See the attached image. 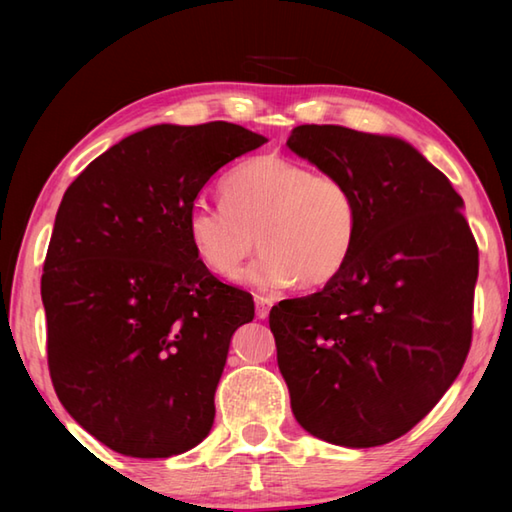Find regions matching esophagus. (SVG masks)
<instances>
[{
    "label": "esophagus",
    "instance_id": "esophagus-1",
    "mask_svg": "<svg viewBox=\"0 0 512 512\" xmlns=\"http://www.w3.org/2000/svg\"><path fill=\"white\" fill-rule=\"evenodd\" d=\"M273 303H275V299H270V297H255L257 317L259 319H266L268 314H270V308H273Z\"/></svg>",
    "mask_w": 512,
    "mask_h": 512
}]
</instances>
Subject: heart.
<instances>
[{
	"instance_id": "1",
	"label": "heart",
	"mask_w": 512,
	"mask_h": 512,
	"mask_svg": "<svg viewBox=\"0 0 512 512\" xmlns=\"http://www.w3.org/2000/svg\"><path fill=\"white\" fill-rule=\"evenodd\" d=\"M220 193L224 204H195L187 222L193 253L209 273L237 279L257 242L266 253L244 279L264 292L297 281L325 286L350 264L361 209L341 178L264 154L228 171Z\"/></svg>"
}]
</instances>
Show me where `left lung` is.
<instances>
[{"label":"left lung","instance_id":"8db88e82","mask_svg":"<svg viewBox=\"0 0 512 512\" xmlns=\"http://www.w3.org/2000/svg\"><path fill=\"white\" fill-rule=\"evenodd\" d=\"M356 195L343 273L270 310L297 422L350 449L380 447L438 405L473 334L477 244L449 178L396 136L299 125L286 143Z\"/></svg>","mask_w":512,"mask_h":512}]
</instances>
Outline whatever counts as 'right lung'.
Returning a JSON list of instances; mask_svg holds the SVG:
<instances>
[{
  "instance_id": "obj_1",
  "label": "right lung",
  "mask_w": 512,
  "mask_h": 512,
  "mask_svg": "<svg viewBox=\"0 0 512 512\" xmlns=\"http://www.w3.org/2000/svg\"><path fill=\"white\" fill-rule=\"evenodd\" d=\"M264 143L224 121L154 125L63 195L41 277L50 378L116 453L171 458L209 436L228 345L255 303L198 262L187 222L213 173Z\"/></svg>"
}]
</instances>
